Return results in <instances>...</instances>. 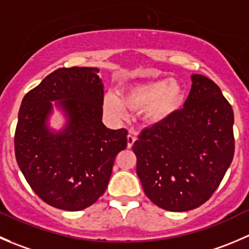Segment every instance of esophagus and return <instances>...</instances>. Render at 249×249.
<instances>
[{"mask_svg":"<svg viewBox=\"0 0 249 249\" xmlns=\"http://www.w3.org/2000/svg\"><path fill=\"white\" fill-rule=\"evenodd\" d=\"M135 141H136V136L130 132V134L127 135V147H129V148H131L132 144L135 143Z\"/></svg>","mask_w":249,"mask_h":249,"instance_id":"obj_1","label":"esophagus"}]
</instances>
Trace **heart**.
Segmentation results:
<instances>
[{
    "label": "heart",
    "instance_id": "1",
    "mask_svg": "<svg viewBox=\"0 0 249 249\" xmlns=\"http://www.w3.org/2000/svg\"><path fill=\"white\" fill-rule=\"evenodd\" d=\"M185 102V89L178 81L169 79L146 81L125 86L119 97L112 93L105 96V109L110 117L123 119L126 110L144 109V119L151 124H158L175 114Z\"/></svg>",
    "mask_w": 249,
    "mask_h": 249
}]
</instances>
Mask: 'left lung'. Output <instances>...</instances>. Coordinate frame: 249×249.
<instances>
[{
	"label": "left lung",
	"mask_w": 249,
	"mask_h": 249,
	"mask_svg": "<svg viewBox=\"0 0 249 249\" xmlns=\"http://www.w3.org/2000/svg\"><path fill=\"white\" fill-rule=\"evenodd\" d=\"M191 79L182 109L144 129L132 146L144 195L169 212L208 201L235 152L232 107L213 80L201 74Z\"/></svg>",
	"instance_id": "left-lung-1"
}]
</instances>
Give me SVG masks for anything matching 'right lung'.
Masks as SVG:
<instances>
[{
	"label": "right lung",
	"instance_id": "obj_1",
	"mask_svg": "<svg viewBox=\"0 0 249 249\" xmlns=\"http://www.w3.org/2000/svg\"><path fill=\"white\" fill-rule=\"evenodd\" d=\"M97 68H59L23 98L14 135L17 163L36 195L50 206L76 212L92 206L112 175L127 130L102 123L103 85ZM52 100L69 118L66 127L47 126Z\"/></svg>",
	"mask_w": 249,
	"mask_h": 249
}]
</instances>
